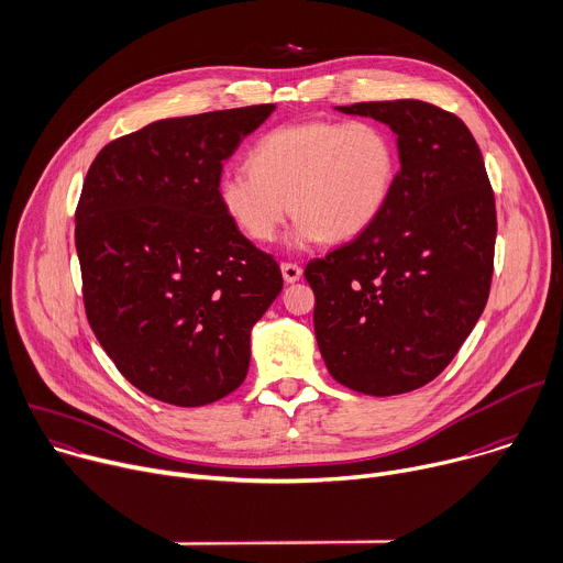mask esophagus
I'll return each mask as SVG.
<instances>
[{"label": "esophagus", "mask_w": 563, "mask_h": 563, "mask_svg": "<svg viewBox=\"0 0 563 563\" xmlns=\"http://www.w3.org/2000/svg\"><path fill=\"white\" fill-rule=\"evenodd\" d=\"M282 275L286 284H295L301 279V268L297 264H282Z\"/></svg>", "instance_id": "34e87169"}]
</instances>
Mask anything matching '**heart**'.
I'll use <instances>...</instances> for the list:
<instances>
[{"label": "heart", "instance_id": "obj_1", "mask_svg": "<svg viewBox=\"0 0 563 563\" xmlns=\"http://www.w3.org/2000/svg\"><path fill=\"white\" fill-rule=\"evenodd\" d=\"M397 179L393 137L371 122H301L266 133L249 170L223 173L217 201L253 242L277 238L290 208L288 246L351 242L379 219Z\"/></svg>", "mask_w": 563, "mask_h": 563}]
</instances>
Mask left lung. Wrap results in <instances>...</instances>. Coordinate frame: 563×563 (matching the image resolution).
<instances>
[{"label": "left lung", "instance_id": "left-lung-1", "mask_svg": "<svg viewBox=\"0 0 563 563\" xmlns=\"http://www.w3.org/2000/svg\"><path fill=\"white\" fill-rule=\"evenodd\" d=\"M334 108L386 124L399 173L373 227L303 271L317 346L340 384L401 395L451 364L484 312L495 197L482 151L453 112L419 99Z\"/></svg>", "mask_w": 563, "mask_h": 563}]
</instances>
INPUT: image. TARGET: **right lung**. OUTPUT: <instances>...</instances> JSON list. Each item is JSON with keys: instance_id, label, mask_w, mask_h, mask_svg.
<instances>
[{"instance_id": "add662e5", "label": "right lung", "mask_w": 563, "mask_h": 563, "mask_svg": "<svg viewBox=\"0 0 563 563\" xmlns=\"http://www.w3.org/2000/svg\"><path fill=\"white\" fill-rule=\"evenodd\" d=\"M273 103L168 118L110 142L75 212L88 323L153 399L195 408L249 373L251 330L282 292L277 262L217 201L221 162Z\"/></svg>"}]
</instances>
